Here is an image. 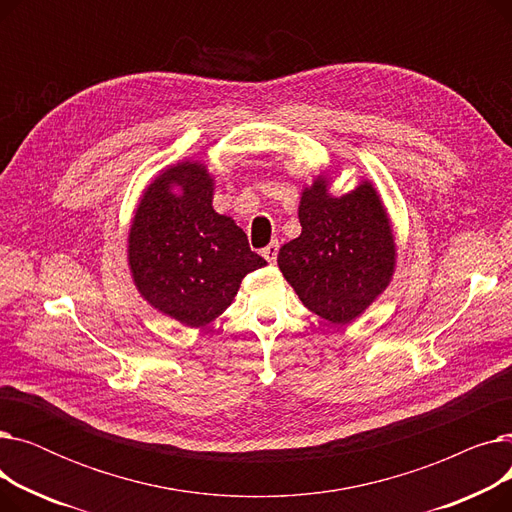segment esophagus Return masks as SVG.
Listing matches in <instances>:
<instances>
[{
	"label": "esophagus",
	"instance_id": "esophagus-1",
	"mask_svg": "<svg viewBox=\"0 0 512 512\" xmlns=\"http://www.w3.org/2000/svg\"><path fill=\"white\" fill-rule=\"evenodd\" d=\"M278 249H280L278 242H270V245H267L265 249H261V255L270 263H274L278 259Z\"/></svg>",
	"mask_w": 512,
	"mask_h": 512
}]
</instances>
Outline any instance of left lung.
Listing matches in <instances>:
<instances>
[{
    "mask_svg": "<svg viewBox=\"0 0 512 512\" xmlns=\"http://www.w3.org/2000/svg\"><path fill=\"white\" fill-rule=\"evenodd\" d=\"M301 236L280 249L278 265L303 305L330 324L361 315L394 272V238L371 182L344 197L328 193V180L305 188Z\"/></svg>",
    "mask_w": 512,
    "mask_h": 512,
    "instance_id": "8db88e82",
    "label": "left lung"
}]
</instances>
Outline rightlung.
Segmentation results:
<instances>
[{"label":"right lung","instance_id":"1","mask_svg":"<svg viewBox=\"0 0 512 512\" xmlns=\"http://www.w3.org/2000/svg\"><path fill=\"white\" fill-rule=\"evenodd\" d=\"M211 199L205 166L182 161L147 186L128 236V265L143 299L191 328L224 313L242 278L267 265Z\"/></svg>","mask_w":512,"mask_h":512}]
</instances>
